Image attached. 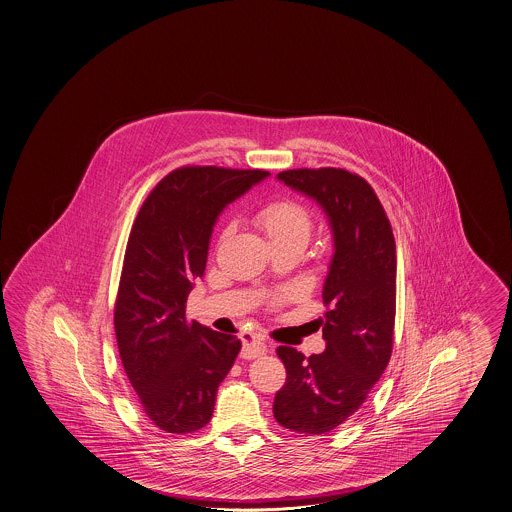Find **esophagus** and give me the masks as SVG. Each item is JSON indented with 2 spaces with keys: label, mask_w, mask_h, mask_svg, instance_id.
Returning <instances> with one entry per match:
<instances>
[{
  "label": "esophagus",
  "mask_w": 512,
  "mask_h": 512,
  "mask_svg": "<svg viewBox=\"0 0 512 512\" xmlns=\"http://www.w3.org/2000/svg\"><path fill=\"white\" fill-rule=\"evenodd\" d=\"M267 351V346H265V342H263L262 338H258V336L249 335L243 338V348H241V359H256V357H260Z\"/></svg>",
  "instance_id": "1"
}]
</instances>
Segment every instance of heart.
Here are the masks:
<instances>
[{
    "mask_svg": "<svg viewBox=\"0 0 512 512\" xmlns=\"http://www.w3.org/2000/svg\"><path fill=\"white\" fill-rule=\"evenodd\" d=\"M254 222L262 228L263 234L271 241V245L280 243H307L308 235L312 230V217L310 211L303 204L295 202L292 198H275L260 205L254 213ZM299 290L295 286H284L265 297L269 307L286 305L297 299Z\"/></svg>",
    "mask_w": 512,
    "mask_h": 512,
    "instance_id": "heart-1",
    "label": "heart"
}]
</instances>
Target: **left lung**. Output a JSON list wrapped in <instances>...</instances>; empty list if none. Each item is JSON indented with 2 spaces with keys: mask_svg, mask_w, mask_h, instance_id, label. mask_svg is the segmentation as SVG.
<instances>
[{
  "mask_svg": "<svg viewBox=\"0 0 512 512\" xmlns=\"http://www.w3.org/2000/svg\"><path fill=\"white\" fill-rule=\"evenodd\" d=\"M278 179L327 213L335 256L323 286L320 318L327 348L305 357L278 346L286 383L275 396L277 423L297 434L335 430L365 404L393 353L396 245L370 183L344 168L284 170Z\"/></svg>",
  "mask_w": 512,
  "mask_h": 512,
  "instance_id": "1",
  "label": "left lung"
}]
</instances>
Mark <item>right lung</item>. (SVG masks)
I'll use <instances>...</instances> for the list:
<instances>
[{"label": "right lung", "instance_id": "right-lung-1", "mask_svg": "<svg viewBox=\"0 0 512 512\" xmlns=\"http://www.w3.org/2000/svg\"><path fill=\"white\" fill-rule=\"evenodd\" d=\"M269 176L265 170L181 166L140 207L117 288V348L147 419L168 434L211 421L220 381L241 350L234 335L187 318L192 282L204 277L220 211Z\"/></svg>", "mask_w": 512, "mask_h": 512}]
</instances>
